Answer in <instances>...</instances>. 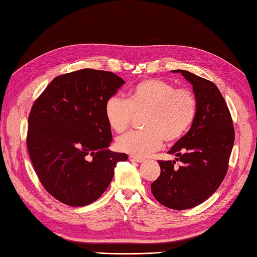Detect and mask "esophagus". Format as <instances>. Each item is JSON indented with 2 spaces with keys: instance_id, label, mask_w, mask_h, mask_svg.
Instances as JSON below:
<instances>
[{
  "instance_id": "esophagus-1",
  "label": "esophagus",
  "mask_w": 257,
  "mask_h": 257,
  "mask_svg": "<svg viewBox=\"0 0 257 257\" xmlns=\"http://www.w3.org/2000/svg\"><path fill=\"white\" fill-rule=\"evenodd\" d=\"M129 160L133 161V162H138V163H140V162H142V161H143L142 158L135 157V156H129Z\"/></svg>"
}]
</instances>
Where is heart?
<instances>
[{"mask_svg": "<svg viewBox=\"0 0 257 257\" xmlns=\"http://www.w3.org/2000/svg\"><path fill=\"white\" fill-rule=\"evenodd\" d=\"M197 98L189 88H177L160 79L140 81L131 89L128 99L111 96L106 100L104 112L108 126L115 133H123L134 115L146 114L141 131H131L119 137V151L145 157L157 150L163 140L173 145L182 139L197 115Z\"/></svg>", "mask_w": 257, "mask_h": 257, "instance_id": "1", "label": "heart"}]
</instances>
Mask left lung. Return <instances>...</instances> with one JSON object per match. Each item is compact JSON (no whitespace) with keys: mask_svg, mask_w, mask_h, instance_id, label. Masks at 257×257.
<instances>
[{"mask_svg":"<svg viewBox=\"0 0 257 257\" xmlns=\"http://www.w3.org/2000/svg\"><path fill=\"white\" fill-rule=\"evenodd\" d=\"M174 72L192 83L198 103L197 115L188 133L169 151L182 165L176 168L175 160H159L161 174L151 184V192L163 206L184 210L207 200L222 183L234 128L228 105L214 83L185 70Z\"/></svg>","mask_w":257,"mask_h":257,"instance_id":"left-lung-1","label":"left lung"}]
</instances>
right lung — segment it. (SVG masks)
Here are the masks:
<instances>
[{
	"mask_svg": "<svg viewBox=\"0 0 257 257\" xmlns=\"http://www.w3.org/2000/svg\"><path fill=\"white\" fill-rule=\"evenodd\" d=\"M124 81L112 72L82 69L55 77L34 101L26 137L44 188L62 204L82 207L108 187L126 153L109 151L106 100Z\"/></svg>",
	"mask_w": 257,
	"mask_h": 257,
	"instance_id": "1",
	"label": "right lung"
}]
</instances>
